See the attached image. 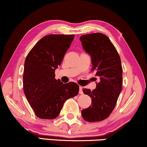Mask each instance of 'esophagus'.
Wrapping results in <instances>:
<instances>
[{
	"label": "esophagus",
	"instance_id": "34e87169",
	"mask_svg": "<svg viewBox=\"0 0 147 147\" xmlns=\"http://www.w3.org/2000/svg\"><path fill=\"white\" fill-rule=\"evenodd\" d=\"M79 94H83V92H82V87H79Z\"/></svg>",
	"mask_w": 147,
	"mask_h": 147
}]
</instances>
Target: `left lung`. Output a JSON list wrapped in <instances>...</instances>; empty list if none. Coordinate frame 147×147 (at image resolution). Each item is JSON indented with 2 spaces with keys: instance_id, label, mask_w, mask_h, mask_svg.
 I'll return each instance as SVG.
<instances>
[{
  "instance_id": "1",
  "label": "left lung",
  "mask_w": 147,
  "mask_h": 147,
  "mask_svg": "<svg viewBox=\"0 0 147 147\" xmlns=\"http://www.w3.org/2000/svg\"><path fill=\"white\" fill-rule=\"evenodd\" d=\"M82 49L91 57L92 71L99 78L96 89H84L92 98L91 105L82 110L84 120L100 121L109 117L116 105L122 87V67L116 49L110 39L102 33L82 35Z\"/></svg>"
}]
</instances>
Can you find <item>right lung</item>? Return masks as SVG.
<instances>
[{"mask_svg":"<svg viewBox=\"0 0 147 147\" xmlns=\"http://www.w3.org/2000/svg\"><path fill=\"white\" fill-rule=\"evenodd\" d=\"M74 35L50 34L32 48L24 64V90L36 116L52 119L60 114L64 103L76 96V82L64 84L55 78V71L62 63Z\"/></svg>","mask_w":147,"mask_h":147,"instance_id":"obj_1","label":"right lung"}]
</instances>
